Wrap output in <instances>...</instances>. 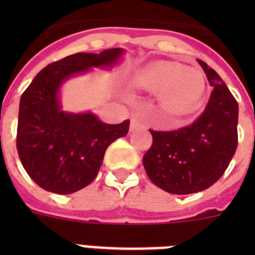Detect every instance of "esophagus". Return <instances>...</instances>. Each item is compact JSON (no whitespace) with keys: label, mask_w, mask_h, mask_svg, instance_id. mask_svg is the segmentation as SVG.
<instances>
[{"label":"esophagus","mask_w":255,"mask_h":255,"mask_svg":"<svg viewBox=\"0 0 255 255\" xmlns=\"http://www.w3.org/2000/svg\"><path fill=\"white\" fill-rule=\"evenodd\" d=\"M144 126V122L143 119L140 118V116H132L131 118V129L133 131V129H136V128L139 127H143Z\"/></svg>","instance_id":"esophagus-1"}]
</instances>
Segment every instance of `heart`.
I'll return each instance as SVG.
<instances>
[{
	"label": "heart",
	"instance_id": "1",
	"mask_svg": "<svg viewBox=\"0 0 255 255\" xmlns=\"http://www.w3.org/2000/svg\"><path fill=\"white\" fill-rule=\"evenodd\" d=\"M133 81L136 86L159 94L163 110L174 116L194 114L206 91V79L200 70L170 62L148 65L136 74Z\"/></svg>",
	"mask_w": 255,
	"mask_h": 255
}]
</instances>
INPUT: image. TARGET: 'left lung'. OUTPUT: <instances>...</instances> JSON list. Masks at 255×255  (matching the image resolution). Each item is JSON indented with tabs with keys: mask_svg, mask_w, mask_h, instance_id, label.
I'll return each instance as SVG.
<instances>
[{
	"mask_svg": "<svg viewBox=\"0 0 255 255\" xmlns=\"http://www.w3.org/2000/svg\"><path fill=\"white\" fill-rule=\"evenodd\" d=\"M213 91L194 123L176 131H153L143 164L155 185L172 194L208 189L220 180L238 144V103L213 69L198 61Z\"/></svg>",
	"mask_w": 255,
	"mask_h": 255,
	"instance_id": "obj_1",
	"label": "left lung"
}]
</instances>
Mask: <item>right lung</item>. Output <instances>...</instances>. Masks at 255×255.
<instances>
[{
	"label": "right lung",
	"mask_w": 255,
	"mask_h": 255,
	"mask_svg": "<svg viewBox=\"0 0 255 255\" xmlns=\"http://www.w3.org/2000/svg\"><path fill=\"white\" fill-rule=\"evenodd\" d=\"M123 49L99 54L77 53L41 70L19 100L17 149L22 165L42 189L70 194L96 177L108 145L123 137L129 120L120 124L100 122L94 114L62 110L61 86L92 67L110 69Z\"/></svg>",
	"instance_id": "1"
}]
</instances>
